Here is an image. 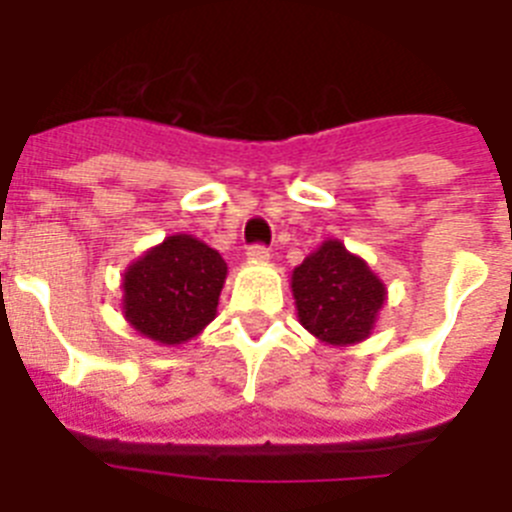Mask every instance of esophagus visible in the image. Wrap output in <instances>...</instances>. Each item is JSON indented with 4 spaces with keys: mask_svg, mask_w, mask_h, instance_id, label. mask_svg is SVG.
I'll return each mask as SVG.
<instances>
[{
    "mask_svg": "<svg viewBox=\"0 0 512 512\" xmlns=\"http://www.w3.org/2000/svg\"><path fill=\"white\" fill-rule=\"evenodd\" d=\"M248 261H253V264H264V261H269V251H266L264 246H251L246 251Z\"/></svg>",
    "mask_w": 512,
    "mask_h": 512,
    "instance_id": "1",
    "label": "esophagus"
}]
</instances>
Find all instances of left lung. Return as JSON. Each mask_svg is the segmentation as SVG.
Instances as JSON below:
<instances>
[{
  "label": "left lung",
  "mask_w": 512,
  "mask_h": 512,
  "mask_svg": "<svg viewBox=\"0 0 512 512\" xmlns=\"http://www.w3.org/2000/svg\"><path fill=\"white\" fill-rule=\"evenodd\" d=\"M302 328L325 346H354L374 333L387 287L361 256L328 238L292 271Z\"/></svg>",
  "instance_id": "left-lung-1"
}]
</instances>
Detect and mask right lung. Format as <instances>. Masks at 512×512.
<instances>
[{
	"instance_id": "obj_1",
	"label": "right lung",
	"mask_w": 512,
	"mask_h": 512,
	"mask_svg": "<svg viewBox=\"0 0 512 512\" xmlns=\"http://www.w3.org/2000/svg\"><path fill=\"white\" fill-rule=\"evenodd\" d=\"M228 264L187 233L148 248L122 274V315L161 346L192 341L215 320Z\"/></svg>"
}]
</instances>
